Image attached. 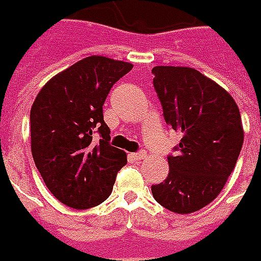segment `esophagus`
Instances as JSON below:
<instances>
[{"label":"esophagus","instance_id":"esophagus-1","mask_svg":"<svg viewBox=\"0 0 261 261\" xmlns=\"http://www.w3.org/2000/svg\"><path fill=\"white\" fill-rule=\"evenodd\" d=\"M132 158L136 161H142V160H144V158H147V152L143 151V150L139 152H133Z\"/></svg>","mask_w":261,"mask_h":261}]
</instances>
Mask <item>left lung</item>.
Listing matches in <instances>:
<instances>
[{
    "instance_id": "8db88e82",
    "label": "left lung",
    "mask_w": 261,
    "mask_h": 261,
    "mask_svg": "<svg viewBox=\"0 0 261 261\" xmlns=\"http://www.w3.org/2000/svg\"><path fill=\"white\" fill-rule=\"evenodd\" d=\"M152 74L165 122L183 135L179 152L168 156V177L151 186L152 197L170 212L189 215L212 202L234 170L244 143L240 109L195 68L156 66Z\"/></svg>"
}]
</instances>
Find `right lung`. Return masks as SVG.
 <instances>
[{"mask_svg": "<svg viewBox=\"0 0 261 261\" xmlns=\"http://www.w3.org/2000/svg\"><path fill=\"white\" fill-rule=\"evenodd\" d=\"M132 64L89 56L50 78L30 111L31 152L45 186L74 209H88L110 197L126 154L110 144L103 105L111 86ZM101 135L99 142L93 135Z\"/></svg>", "mask_w": 261, "mask_h": 261, "instance_id": "obj_1", "label": "right lung"}]
</instances>
